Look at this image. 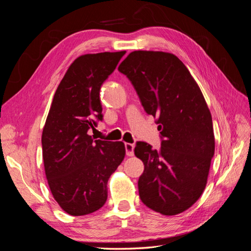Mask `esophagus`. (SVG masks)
<instances>
[{"instance_id": "34e87169", "label": "esophagus", "mask_w": 251, "mask_h": 251, "mask_svg": "<svg viewBox=\"0 0 251 251\" xmlns=\"http://www.w3.org/2000/svg\"><path fill=\"white\" fill-rule=\"evenodd\" d=\"M126 154V156H133L134 155V144L133 143H125Z\"/></svg>"}]
</instances>
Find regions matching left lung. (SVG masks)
<instances>
[{
	"label": "left lung",
	"mask_w": 251,
	"mask_h": 251,
	"mask_svg": "<svg viewBox=\"0 0 251 251\" xmlns=\"http://www.w3.org/2000/svg\"><path fill=\"white\" fill-rule=\"evenodd\" d=\"M136 90L149 115L158 117L161 148L136 142L144 171L138 180L144 205L165 216L186 210L206 185L215 136L200 88L174 54L134 51L118 67Z\"/></svg>",
	"instance_id": "left-lung-1"
}]
</instances>
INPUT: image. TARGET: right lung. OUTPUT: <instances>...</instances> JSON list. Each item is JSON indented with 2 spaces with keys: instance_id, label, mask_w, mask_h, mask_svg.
<instances>
[{
  "instance_id": "obj_1",
  "label": "right lung",
  "mask_w": 251,
  "mask_h": 251,
  "mask_svg": "<svg viewBox=\"0 0 251 251\" xmlns=\"http://www.w3.org/2000/svg\"><path fill=\"white\" fill-rule=\"evenodd\" d=\"M126 51L76 58L58 85L45 124V173L55 201L67 214L85 216L101 208L108 181L123 162L121 141L95 139L88 132L102 120L100 91Z\"/></svg>"
}]
</instances>
